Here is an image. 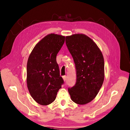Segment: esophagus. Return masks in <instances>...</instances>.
<instances>
[{
  "instance_id": "1",
  "label": "esophagus",
  "mask_w": 130,
  "mask_h": 130,
  "mask_svg": "<svg viewBox=\"0 0 130 130\" xmlns=\"http://www.w3.org/2000/svg\"><path fill=\"white\" fill-rule=\"evenodd\" d=\"M62 78L64 79V81H65L66 80V76H62Z\"/></svg>"
}]
</instances>
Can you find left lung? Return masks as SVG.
<instances>
[{
  "label": "left lung",
  "instance_id": "8db88e82",
  "mask_svg": "<svg viewBox=\"0 0 130 130\" xmlns=\"http://www.w3.org/2000/svg\"><path fill=\"white\" fill-rule=\"evenodd\" d=\"M65 42L76 70V84L68 92L73 102L86 104L96 97L103 85L104 58L97 44L85 35L66 36Z\"/></svg>",
  "mask_w": 130,
  "mask_h": 130
}]
</instances>
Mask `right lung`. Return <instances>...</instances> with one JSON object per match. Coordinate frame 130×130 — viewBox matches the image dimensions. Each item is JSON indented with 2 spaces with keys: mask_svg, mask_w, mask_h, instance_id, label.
Returning <instances> with one entry per match:
<instances>
[{
  "mask_svg": "<svg viewBox=\"0 0 130 130\" xmlns=\"http://www.w3.org/2000/svg\"><path fill=\"white\" fill-rule=\"evenodd\" d=\"M65 38L54 33L46 36L36 45L29 56L27 87L31 97L41 105H47L54 102L64 84L56 58Z\"/></svg>",
  "mask_w": 130,
  "mask_h": 130,
  "instance_id": "obj_1",
  "label": "right lung"
}]
</instances>
